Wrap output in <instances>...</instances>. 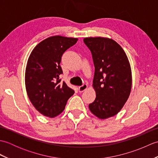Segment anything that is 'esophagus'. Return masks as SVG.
Instances as JSON below:
<instances>
[{
    "mask_svg": "<svg viewBox=\"0 0 158 158\" xmlns=\"http://www.w3.org/2000/svg\"><path fill=\"white\" fill-rule=\"evenodd\" d=\"M88 85H87V84H83V85L79 87V91L80 92H83V91H85V90H86L87 89H88Z\"/></svg>",
    "mask_w": 158,
    "mask_h": 158,
    "instance_id": "34e87169",
    "label": "esophagus"
}]
</instances>
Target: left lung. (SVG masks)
Wrapping results in <instances>:
<instances>
[{
  "instance_id": "left-lung-1",
  "label": "left lung",
  "mask_w": 158,
  "mask_h": 158,
  "mask_svg": "<svg viewBox=\"0 0 158 158\" xmlns=\"http://www.w3.org/2000/svg\"><path fill=\"white\" fill-rule=\"evenodd\" d=\"M85 44L91 51L95 71L93 88L96 97L89 105L98 118L117 115L129 98L132 70L126 52L114 40L106 37H86Z\"/></svg>"
}]
</instances>
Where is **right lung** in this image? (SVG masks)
<instances>
[{"label":"right lung","mask_w":158,"mask_h":158,"mask_svg":"<svg viewBox=\"0 0 158 158\" xmlns=\"http://www.w3.org/2000/svg\"><path fill=\"white\" fill-rule=\"evenodd\" d=\"M77 41V38L50 36L36 45L28 59L26 92L35 108L44 116L53 118L60 115L75 93L64 81H60V64L64 52Z\"/></svg>","instance_id":"1"}]
</instances>
